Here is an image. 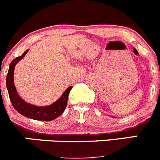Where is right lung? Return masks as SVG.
Returning a JSON list of instances; mask_svg holds the SVG:
<instances>
[{"label":"right lung","mask_w":160,"mask_h":160,"mask_svg":"<svg viewBox=\"0 0 160 160\" xmlns=\"http://www.w3.org/2000/svg\"><path fill=\"white\" fill-rule=\"evenodd\" d=\"M28 51V50H26L22 56L15 58L9 65L8 72L6 78V85L8 91L9 98L14 108L23 116L36 121H52L61 116L65 110L68 103V97L72 86L68 87L56 102L47 107H37L23 100L15 88L14 83V71L17 63L26 56Z\"/></svg>","instance_id":"add662e5"}]
</instances>
